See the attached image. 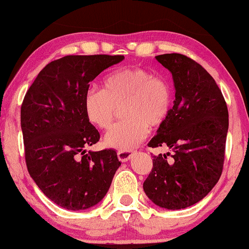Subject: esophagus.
I'll use <instances>...</instances> for the list:
<instances>
[{
	"instance_id": "obj_1",
	"label": "esophagus",
	"mask_w": 249,
	"mask_h": 249,
	"mask_svg": "<svg viewBox=\"0 0 249 249\" xmlns=\"http://www.w3.org/2000/svg\"><path fill=\"white\" fill-rule=\"evenodd\" d=\"M117 156L121 162H127L133 156V152L132 150H118Z\"/></svg>"
}]
</instances>
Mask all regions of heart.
<instances>
[{
  "label": "heart",
  "mask_w": 249,
  "mask_h": 249,
  "mask_svg": "<svg viewBox=\"0 0 249 249\" xmlns=\"http://www.w3.org/2000/svg\"><path fill=\"white\" fill-rule=\"evenodd\" d=\"M174 106V90L168 81L142 68H124L107 75L103 89L89 88L84 96V110L96 127L109 128L119 108L124 119L106 134V146L130 150L148 133L168 121Z\"/></svg>",
  "instance_id": "obj_1"
}]
</instances>
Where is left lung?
Here are the masks:
<instances>
[{
  "label": "left lung",
  "mask_w": 249,
  "mask_h": 249,
  "mask_svg": "<svg viewBox=\"0 0 249 249\" xmlns=\"http://www.w3.org/2000/svg\"><path fill=\"white\" fill-rule=\"evenodd\" d=\"M156 59L171 72L176 100L168 121L148 146H168L172 154L153 156L143 191L161 208L184 209L202 200L221 177L228 107L216 81L199 63L176 53Z\"/></svg>",
  "instance_id": "obj_1"
}]
</instances>
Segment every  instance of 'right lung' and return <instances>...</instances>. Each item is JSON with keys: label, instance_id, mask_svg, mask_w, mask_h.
<instances>
[{"label": "right lung", "instance_id": "right-lung-1", "mask_svg": "<svg viewBox=\"0 0 249 249\" xmlns=\"http://www.w3.org/2000/svg\"><path fill=\"white\" fill-rule=\"evenodd\" d=\"M122 55H69L47 64L28 88L20 125L28 174L42 193L68 210L101 201L121 165L114 149L88 152L100 133L88 121L84 96L90 81Z\"/></svg>", "mask_w": 249, "mask_h": 249}]
</instances>
